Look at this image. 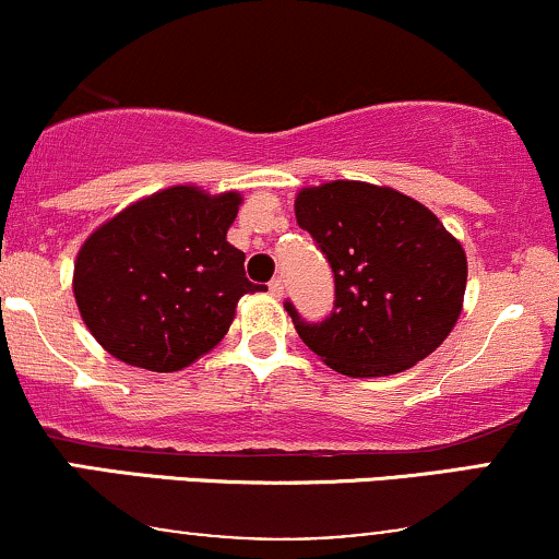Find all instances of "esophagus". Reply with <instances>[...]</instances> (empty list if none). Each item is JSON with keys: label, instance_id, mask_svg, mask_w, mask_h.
<instances>
[{"label": "esophagus", "instance_id": "esophagus-1", "mask_svg": "<svg viewBox=\"0 0 559 559\" xmlns=\"http://www.w3.org/2000/svg\"><path fill=\"white\" fill-rule=\"evenodd\" d=\"M267 288H271V294H273L275 299L284 297V281H281V278H273L271 284H267Z\"/></svg>", "mask_w": 559, "mask_h": 559}]
</instances>
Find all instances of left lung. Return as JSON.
Wrapping results in <instances>:
<instances>
[{
  "label": "left lung",
  "instance_id": "left-lung-1",
  "mask_svg": "<svg viewBox=\"0 0 559 559\" xmlns=\"http://www.w3.org/2000/svg\"><path fill=\"white\" fill-rule=\"evenodd\" d=\"M294 213L329 260L336 299L320 323H305L292 301L286 312L329 368L402 373L444 342L463 312L467 260L426 204L389 186L331 181L301 189Z\"/></svg>",
  "mask_w": 559,
  "mask_h": 559
}]
</instances>
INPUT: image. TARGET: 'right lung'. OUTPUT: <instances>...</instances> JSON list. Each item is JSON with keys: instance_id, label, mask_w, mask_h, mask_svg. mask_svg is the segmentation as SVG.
<instances>
[{"instance_id": "1", "label": "right lung", "mask_w": 559, "mask_h": 559, "mask_svg": "<svg viewBox=\"0 0 559 559\" xmlns=\"http://www.w3.org/2000/svg\"><path fill=\"white\" fill-rule=\"evenodd\" d=\"M241 194L170 186L128 204L83 241L73 294L112 357L173 373L221 344L243 294V252L226 234Z\"/></svg>"}]
</instances>
